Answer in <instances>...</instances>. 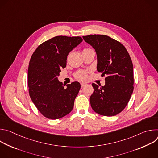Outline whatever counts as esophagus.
Returning a JSON list of instances; mask_svg holds the SVG:
<instances>
[{
	"instance_id": "1",
	"label": "esophagus",
	"mask_w": 158,
	"mask_h": 158,
	"mask_svg": "<svg viewBox=\"0 0 158 158\" xmlns=\"http://www.w3.org/2000/svg\"><path fill=\"white\" fill-rule=\"evenodd\" d=\"M81 87H83L84 86H85L86 85V84L85 83H81Z\"/></svg>"
}]
</instances>
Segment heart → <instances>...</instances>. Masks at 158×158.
<instances>
[{"label": "heart", "mask_w": 158, "mask_h": 158, "mask_svg": "<svg viewBox=\"0 0 158 158\" xmlns=\"http://www.w3.org/2000/svg\"><path fill=\"white\" fill-rule=\"evenodd\" d=\"M90 49H84V51H86ZM75 77L79 81H85L87 78V73L85 71H79L75 74Z\"/></svg>", "instance_id": "b5f03b06"}]
</instances>
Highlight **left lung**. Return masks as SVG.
Masks as SVG:
<instances>
[{
    "label": "left lung",
    "mask_w": 158,
    "mask_h": 158,
    "mask_svg": "<svg viewBox=\"0 0 158 158\" xmlns=\"http://www.w3.org/2000/svg\"><path fill=\"white\" fill-rule=\"evenodd\" d=\"M82 37L96 51L98 71L106 76L104 86L92 84V109L102 116H116L125 108L133 92V65L130 56L121 42L107 35L94 34Z\"/></svg>",
    "instance_id": "obj_1"
}]
</instances>
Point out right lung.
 Listing matches in <instances>:
<instances>
[{
	"mask_svg": "<svg viewBox=\"0 0 158 158\" xmlns=\"http://www.w3.org/2000/svg\"><path fill=\"white\" fill-rule=\"evenodd\" d=\"M82 41L81 37L56 36L39 45L32 55L28 67L29 95L39 111L48 119L61 118L73 109L81 84L73 82L64 88L57 76L66 66L69 53Z\"/></svg>",
	"mask_w": 158,
	"mask_h": 158,
	"instance_id": "obj_1",
	"label": "right lung"
}]
</instances>
